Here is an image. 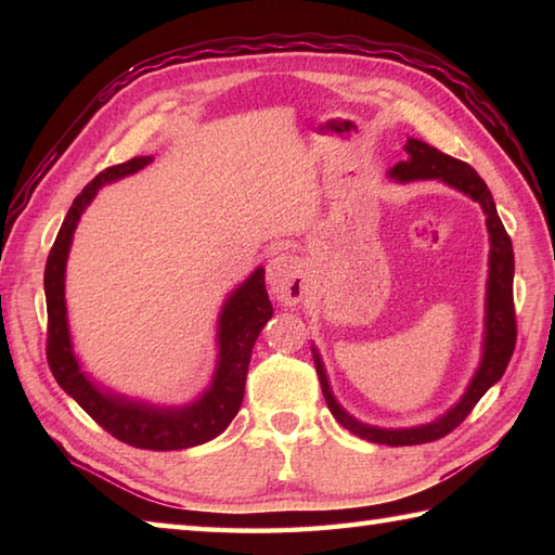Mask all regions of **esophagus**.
I'll use <instances>...</instances> for the list:
<instances>
[{"label": "esophagus", "instance_id": "1", "mask_svg": "<svg viewBox=\"0 0 555 555\" xmlns=\"http://www.w3.org/2000/svg\"><path fill=\"white\" fill-rule=\"evenodd\" d=\"M267 284L281 305H296L305 296L302 262L296 255L281 253L269 259Z\"/></svg>", "mask_w": 555, "mask_h": 555}]
</instances>
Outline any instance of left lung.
Listing matches in <instances>:
<instances>
[{"instance_id":"1","label":"left lung","mask_w":555,"mask_h":555,"mask_svg":"<svg viewBox=\"0 0 555 555\" xmlns=\"http://www.w3.org/2000/svg\"><path fill=\"white\" fill-rule=\"evenodd\" d=\"M405 150H408V159L398 162L396 167L388 171L393 179L398 181L439 179L448 185L457 188L460 193L469 195L475 203H479L481 209H485L487 227L491 235L489 284H487V338H485V358H481L475 379L469 382L465 396L460 398V403L448 410L446 415L436 422L422 424V427H412V429H379V427H370V424L352 420L332 396L322 360L314 352V364H317V374H320L322 393L326 398L328 410H332V415L338 420V424H344L348 431L360 436V439H367L372 443H386V446L429 443L436 439H443L446 434H451L457 424L475 410L479 398L501 379L513 358L515 340H517L515 302H513V274H515L513 243H511L508 231L503 229V221L499 217L496 205H493V197L485 179H481V176L469 167L467 162L443 155L441 150L422 143V140L410 138Z\"/></svg>"}]
</instances>
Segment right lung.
I'll list each match as a JSON object with an SVG mask.
<instances>
[{"mask_svg": "<svg viewBox=\"0 0 555 555\" xmlns=\"http://www.w3.org/2000/svg\"><path fill=\"white\" fill-rule=\"evenodd\" d=\"M152 157H133L124 164L100 171L80 195L74 199L68 215L56 233V241L44 267V296H47V362L56 384L76 400V403L95 420L104 431L128 446L145 451H179V448L199 446L215 439L229 427L235 412L241 410L245 393L247 364L253 346L271 320V308L264 288V269L255 274L227 300L219 317V367L209 391L181 410L152 408L135 400H126L114 393H102L86 374L80 372L74 350H70L64 302V271L70 238L82 209L95 197L98 188L135 173L150 164Z\"/></svg>", "mask_w": 555, "mask_h": 555, "instance_id": "right-lung-1", "label": "right lung"}]
</instances>
